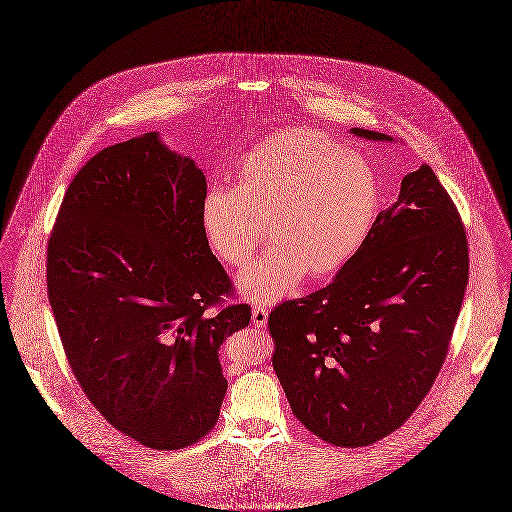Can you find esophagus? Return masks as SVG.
<instances>
[{
    "label": "esophagus",
    "instance_id": "esophagus-1",
    "mask_svg": "<svg viewBox=\"0 0 512 512\" xmlns=\"http://www.w3.org/2000/svg\"><path fill=\"white\" fill-rule=\"evenodd\" d=\"M251 319H253V325L265 327V325H267V319H269V310L263 308V306H255L253 312H251Z\"/></svg>",
    "mask_w": 512,
    "mask_h": 512
}]
</instances>
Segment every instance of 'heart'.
Listing matches in <instances>:
<instances>
[{
	"label": "heart",
	"mask_w": 512,
	"mask_h": 512,
	"mask_svg": "<svg viewBox=\"0 0 512 512\" xmlns=\"http://www.w3.org/2000/svg\"><path fill=\"white\" fill-rule=\"evenodd\" d=\"M382 202L372 165L333 138L292 128L255 146L236 187H210L200 226L214 253L245 267L267 237L273 247L243 275L245 298L269 304L296 290L306 273L335 275L362 249Z\"/></svg>",
	"instance_id": "heart-1"
}]
</instances>
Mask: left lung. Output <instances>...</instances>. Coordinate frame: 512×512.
<instances>
[{"mask_svg":"<svg viewBox=\"0 0 512 512\" xmlns=\"http://www.w3.org/2000/svg\"><path fill=\"white\" fill-rule=\"evenodd\" d=\"M468 273L460 212L423 163L329 286L269 315L273 368L296 419L343 448L399 429L444 364Z\"/></svg>","mask_w":512,"mask_h":512,"instance_id":"obj_1","label":"left lung"}]
</instances>
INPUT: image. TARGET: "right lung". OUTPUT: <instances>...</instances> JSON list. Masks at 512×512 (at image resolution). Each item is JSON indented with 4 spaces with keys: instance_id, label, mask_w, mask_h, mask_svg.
<instances>
[{
    "instance_id": "add662e5",
    "label": "right lung",
    "mask_w": 512,
    "mask_h": 512,
    "mask_svg": "<svg viewBox=\"0 0 512 512\" xmlns=\"http://www.w3.org/2000/svg\"><path fill=\"white\" fill-rule=\"evenodd\" d=\"M206 179L148 132L89 159L46 249V290L81 390L122 434L179 450L228 390L218 349L249 325L200 226ZM217 310L214 311L213 308Z\"/></svg>"
}]
</instances>
